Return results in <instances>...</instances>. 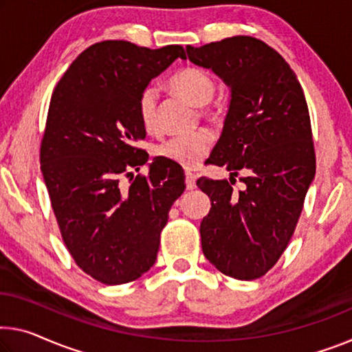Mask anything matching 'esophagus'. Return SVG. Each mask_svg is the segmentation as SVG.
Returning <instances> with one entry per match:
<instances>
[{
	"instance_id": "obj_1",
	"label": "esophagus",
	"mask_w": 352,
	"mask_h": 352,
	"mask_svg": "<svg viewBox=\"0 0 352 352\" xmlns=\"http://www.w3.org/2000/svg\"><path fill=\"white\" fill-rule=\"evenodd\" d=\"M197 176L193 175V173H190V171H187L186 173V186H187V190H193L195 187H197Z\"/></svg>"
}]
</instances>
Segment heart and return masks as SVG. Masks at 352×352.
Masks as SVG:
<instances>
[{
  "label": "heart",
  "mask_w": 352,
  "mask_h": 352,
  "mask_svg": "<svg viewBox=\"0 0 352 352\" xmlns=\"http://www.w3.org/2000/svg\"><path fill=\"white\" fill-rule=\"evenodd\" d=\"M171 89L187 99L195 107L209 104L215 93V83L208 72L197 67H186L177 72L170 82ZM138 115L143 129L148 133L159 132L157 120V91L146 88L138 99ZM212 144V135L206 129L195 132L176 135L157 148V155L162 159L181 165L184 168H195L199 165Z\"/></svg>",
  "instance_id": "b5f03b06"
}]
</instances>
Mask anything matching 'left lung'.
<instances>
[{
  "instance_id": "1",
  "label": "left lung",
  "mask_w": 352,
  "mask_h": 352,
  "mask_svg": "<svg viewBox=\"0 0 352 352\" xmlns=\"http://www.w3.org/2000/svg\"><path fill=\"white\" fill-rule=\"evenodd\" d=\"M199 67L230 88L223 131L208 162L230 171V181L199 177L210 198L199 225L204 256L221 274L255 280L278 261L293 236L315 179L310 115L304 91L280 53L250 36L186 47ZM245 173V188L232 179Z\"/></svg>"
}]
</instances>
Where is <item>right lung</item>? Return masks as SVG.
<instances>
[{
  "label": "right lung",
  "mask_w": 352,
  "mask_h": 352,
  "mask_svg": "<svg viewBox=\"0 0 352 352\" xmlns=\"http://www.w3.org/2000/svg\"><path fill=\"white\" fill-rule=\"evenodd\" d=\"M177 58L186 59L181 45L97 42L53 91L41 170L64 244L100 283L133 282L154 266L160 231L186 190L182 166L162 157L133 177L149 159L138 148L146 137L138 99Z\"/></svg>",
  "instance_id": "1"
}]
</instances>
